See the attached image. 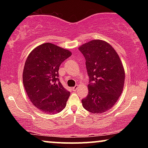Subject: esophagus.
Segmentation results:
<instances>
[{
    "mask_svg": "<svg viewBox=\"0 0 148 148\" xmlns=\"http://www.w3.org/2000/svg\"><path fill=\"white\" fill-rule=\"evenodd\" d=\"M79 88V86H75V87H73V88H72V90L73 91H77V89Z\"/></svg>",
    "mask_w": 148,
    "mask_h": 148,
    "instance_id": "esophagus-1",
    "label": "esophagus"
}]
</instances>
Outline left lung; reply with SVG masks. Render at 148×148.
Segmentation results:
<instances>
[{"label":"left lung","mask_w":148,"mask_h":148,"mask_svg":"<svg viewBox=\"0 0 148 148\" xmlns=\"http://www.w3.org/2000/svg\"><path fill=\"white\" fill-rule=\"evenodd\" d=\"M79 50L86 58L90 77L88 96L82 100L83 106L94 114L106 112L123 92L125 73L122 62L114 48L102 40L87 42Z\"/></svg>","instance_id":"obj_1"}]
</instances>
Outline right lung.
I'll return each instance as SVG.
<instances>
[{"label": "right lung", "mask_w": 148, "mask_h": 148, "mask_svg": "<svg viewBox=\"0 0 148 148\" xmlns=\"http://www.w3.org/2000/svg\"><path fill=\"white\" fill-rule=\"evenodd\" d=\"M71 54L69 50L48 42L34 48L25 60L24 88L34 106L44 113L56 114L65 108L70 92L59 82L58 70Z\"/></svg>", "instance_id": "add662e5"}]
</instances>
